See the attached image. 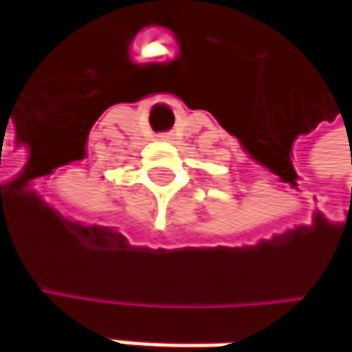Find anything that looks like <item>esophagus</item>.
<instances>
[{
  "label": "esophagus",
  "mask_w": 352,
  "mask_h": 352,
  "mask_svg": "<svg viewBox=\"0 0 352 352\" xmlns=\"http://www.w3.org/2000/svg\"><path fill=\"white\" fill-rule=\"evenodd\" d=\"M163 138H169V136H167V134H163Z\"/></svg>",
  "instance_id": "34e87169"
}]
</instances>
